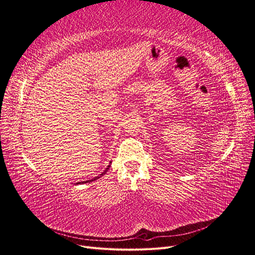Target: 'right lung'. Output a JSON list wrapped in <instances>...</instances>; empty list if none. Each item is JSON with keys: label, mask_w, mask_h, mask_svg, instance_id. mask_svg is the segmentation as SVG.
Returning a JSON list of instances; mask_svg holds the SVG:
<instances>
[{"label": "right lung", "mask_w": 255, "mask_h": 255, "mask_svg": "<svg viewBox=\"0 0 255 255\" xmlns=\"http://www.w3.org/2000/svg\"><path fill=\"white\" fill-rule=\"evenodd\" d=\"M110 165H111V162H110V164L108 165V167L105 169V170H104V172L103 173H101L99 176H96V177H94L93 178V180H90V182H92V181H96V180H98V178H100L102 175H104V174H105L107 171H108V169H109V167H110ZM88 181H86V182H79V183H77V184H82V183H87Z\"/></svg>", "instance_id": "right-lung-1"}]
</instances>
